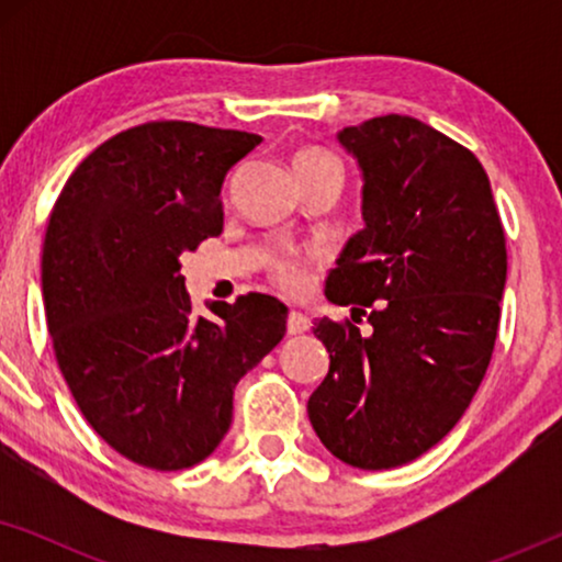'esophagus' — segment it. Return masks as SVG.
Here are the masks:
<instances>
[{
    "label": "esophagus",
    "mask_w": 562,
    "mask_h": 562,
    "mask_svg": "<svg viewBox=\"0 0 562 562\" xmlns=\"http://www.w3.org/2000/svg\"><path fill=\"white\" fill-rule=\"evenodd\" d=\"M306 329H310V319H306L302 312L291 310L289 312V319H286V333L289 335H304Z\"/></svg>",
    "instance_id": "obj_1"
}]
</instances>
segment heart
Listing matches in <instances>:
<instances>
[{"instance_id": "heart-1", "label": "heart", "mask_w": 562, "mask_h": 562, "mask_svg": "<svg viewBox=\"0 0 562 562\" xmlns=\"http://www.w3.org/2000/svg\"><path fill=\"white\" fill-rule=\"evenodd\" d=\"M327 171H340V160L325 148L310 145V148H302L294 156V173L299 183ZM306 263H310V258L299 256V252H286V256L273 258L271 260L273 281L279 283L281 289L299 291L306 283Z\"/></svg>"}]
</instances>
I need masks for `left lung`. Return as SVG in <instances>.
Wrapping results in <instances>:
<instances>
[{
  "mask_svg": "<svg viewBox=\"0 0 562 562\" xmlns=\"http://www.w3.org/2000/svg\"><path fill=\"white\" fill-rule=\"evenodd\" d=\"M337 140L363 171L366 227L325 294L373 329L314 322L329 371L306 412L335 458L383 471L440 442L479 391L502 317L506 237L481 160L435 127L383 114Z\"/></svg>",
  "mask_w": 562,
  "mask_h": 562,
  "instance_id": "8db88e82",
  "label": "left lung"
}]
</instances>
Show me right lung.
I'll list each match as a JSON object with an SVG mask.
<instances>
[{
	"instance_id": "obj_1",
	"label": "right lung",
	"mask_w": 562,
	"mask_h": 562,
	"mask_svg": "<svg viewBox=\"0 0 562 562\" xmlns=\"http://www.w3.org/2000/svg\"><path fill=\"white\" fill-rule=\"evenodd\" d=\"M260 143L158 120L76 166L43 243V302L60 373L102 440L153 471L202 463L227 435L233 391L286 333L266 294L196 317L181 256L222 233V183Z\"/></svg>"
}]
</instances>
